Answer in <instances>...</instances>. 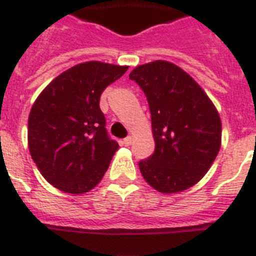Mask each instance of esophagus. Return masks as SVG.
<instances>
[{
	"mask_svg": "<svg viewBox=\"0 0 256 256\" xmlns=\"http://www.w3.org/2000/svg\"><path fill=\"white\" fill-rule=\"evenodd\" d=\"M132 144V136H128V138H124V146H130Z\"/></svg>",
	"mask_w": 256,
	"mask_h": 256,
	"instance_id": "obj_1",
	"label": "esophagus"
}]
</instances>
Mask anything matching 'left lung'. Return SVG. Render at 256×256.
<instances>
[{
  "instance_id": "left-lung-1",
  "label": "left lung",
  "mask_w": 256,
  "mask_h": 256,
  "mask_svg": "<svg viewBox=\"0 0 256 256\" xmlns=\"http://www.w3.org/2000/svg\"><path fill=\"white\" fill-rule=\"evenodd\" d=\"M130 80L148 96L156 152L140 160L144 179L162 194L190 188L204 176L222 144V120L204 90L175 64L136 66Z\"/></svg>"
}]
</instances>
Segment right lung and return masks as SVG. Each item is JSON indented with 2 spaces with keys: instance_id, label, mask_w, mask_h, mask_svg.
Segmentation results:
<instances>
[{
  "instance_id": "right-lung-1",
  "label": "right lung",
  "mask_w": 256,
  "mask_h": 256,
  "mask_svg": "<svg viewBox=\"0 0 256 256\" xmlns=\"http://www.w3.org/2000/svg\"><path fill=\"white\" fill-rule=\"evenodd\" d=\"M128 66L88 61L56 77L34 100L28 146L42 176L68 194H85L102 180L118 144L104 128L100 96Z\"/></svg>"
}]
</instances>
